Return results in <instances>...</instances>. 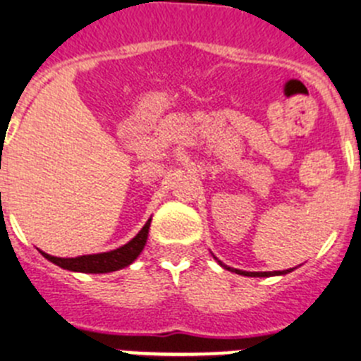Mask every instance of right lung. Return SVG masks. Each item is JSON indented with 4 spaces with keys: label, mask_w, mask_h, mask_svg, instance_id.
Instances as JSON below:
<instances>
[{
    "label": "right lung",
    "mask_w": 361,
    "mask_h": 361,
    "mask_svg": "<svg viewBox=\"0 0 361 361\" xmlns=\"http://www.w3.org/2000/svg\"><path fill=\"white\" fill-rule=\"evenodd\" d=\"M147 230H149V221L142 226V230L135 235L128 244L123 247L114 249L109 252H99V255H85V257L76 258H56L48 257L49 260L59 264L60 267L71 269V271H83V272H110L123 269L130 265L135 258L139 257L147 240Z\"/></svg>",
    "instance_id": "1"
}]
</instances>
